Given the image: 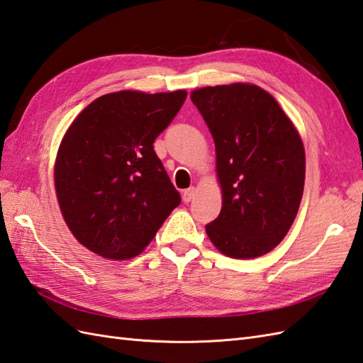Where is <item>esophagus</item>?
<instances>
[{
	"label": "esophagus",
	"mask_w": 363,
	"mask_h": 363,
	"mask_svg": "<svg viewBox=\"0 0 363 363\" xmlns=\"http://www.w3.org/2000/svg\"><path fill=\"white\" fill-rule=\"evenodd\" d=\"M193 198H195V189L190 187V189H187V190H184V193H182L184 202H190Z\"/></svg>",
	"instance_id": "esophagus-1"
}]
</instances>
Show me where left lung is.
<instances>
[{
    "label": "left lung",
    "instance_id": "left-lung-1",
    "mask_svg": "<svg viewBox=\"0 0 363 363\" xmlns=\"http://www.w3.org/2000/svg\"><path fill=\"white\" fill-rule=\"evenodd\" d=\"M212 133L223 207L206 232L224 255L257 258L281 242L305 187V148L277 100L249 83L190 94Z\"/></svg>",
    "mask_w": 363,
    "mask_h": 363
}]
</instances>
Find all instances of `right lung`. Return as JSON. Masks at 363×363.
<instances>
[{"instance_id": "right-lung-1", "label": "right lung", "mask_w": 363, "mask_h": 363, "mask_svg": "<svg viewBox=\"0 0 363 363\" xmlns=\"http://www.w3.org/2000/svg\"><path fill=\"white\" fill-rule=\"evenodd\" d=\"M185 99V91L111 92L67 128L54 170L57 199L74 237L94 254L139 255L181 204L153 143Z\"/></svg>"}]
</instances>
